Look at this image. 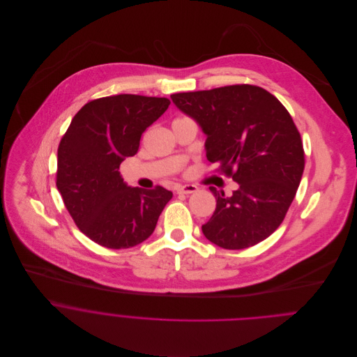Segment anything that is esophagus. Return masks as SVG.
Masks as SVG:
<instances>
[{"mask_svg":"<svg viewBox=\"0 0 357 357\" xmlns=\"http://www.w3.org/2000/svg\"><path fill=\"white\" fill-rule=\"evenodd\" d=\"M198 191V187L197 185H192V184H187V185H181L178 187L177 190V194H184V195H190V194H194Z\"/></svg>","mask_w":357,"mask_h":357,"instance_id":"obj_1","label":"esophagus"}]
</instances>
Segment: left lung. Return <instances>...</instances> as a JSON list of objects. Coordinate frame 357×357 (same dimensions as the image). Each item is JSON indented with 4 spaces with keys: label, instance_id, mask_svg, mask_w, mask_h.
Instances as JSON below:
<instances>
[{
    "label": "left lung",
    "instance_id": "1",
    "mask_svg": "<svg viewBox=\"0 0 357 357\" xmlns=\"http://www.w3.org/2000/svg\"><path fill=\"white\" fill-rule=\"evenodd\" d=\"M174 105L206 135L211 163L239 184L231 197L208 187L217 206L206 239L242 250L266 239L284 220L304 173L301 136L273 95L253 85L174 93Z\"/></svg>",
    "mask_w": 357,
    "mask_h": 357
}]
</instances>
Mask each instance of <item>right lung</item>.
I'll return each mask as SVG.
<instances>
[{
	"mask_svg": "<svg viewBox=\"0 0 357 357\" xmlns=\"http://www.w3.org/2000/svg\"><path fill=\"white\" fill-rule=\"evenodd\" d=\"M165 98L108 96L85 104L57 150L56 187L77 227L108 249H129L153 235L173 194L129 187L118 172L144 130L167 109Z\"/></svg>",
	"mask_w": 357,
	"mask_h": 357,
	"instance_id": "obj_1",
	"label": "right lung"
}]
</instances>
